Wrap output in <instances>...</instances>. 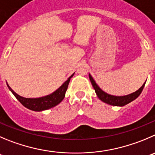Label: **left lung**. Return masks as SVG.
<instances>
[{
  "label": "left lung",
  "mask_w": 155,
  "mask_h": 155,
  "mask_svg": "<svg viewBox=\"0 0 155 155\" xmlns=\"http://www.w3.org/2000/svg\"><path fill=\"white\" fill-rule=\"evenodd\" d=\"M89 78L90 81H91V84H92L93 87L95 90L96 94H97V96L98 97V98L100 99L101 101L109 104V105L116 106V107H123V106L131 103L132 101H135V99L141 94L143 88L145 87V83H146V81H145L138 91H135V92L132 93V94H128V95L125 96H114L107 94L105 91H103V90L97 84V83H96L94 79L92 78L91 74H89Z\"/></svg>",
  "instance_id": "left-lung-1"
}]
</instances>
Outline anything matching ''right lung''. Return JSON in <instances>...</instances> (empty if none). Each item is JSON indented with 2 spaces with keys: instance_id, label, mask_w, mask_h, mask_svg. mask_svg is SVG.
<instances>
[{
  "instance_id": "add662e5",
  "label": "right lung",
  "mask_w": 155,
  "mask_h": 155,
  "mask_svg": "<svg viewBox=\"0 0 155 155\" xmlns=\"http://www.w3.org/2000/svg\"><path fill=\"white\" fill-rule=\"evenodd\" d=\"M74 73L72 74L67 79V81H64L55 91L48 94V95L44 96L42 97H38V98H26V97H21V96L18 95L17 93L14 92L7 83V85L9 90L15 96L16 98L25 107H26L29 110H32V111L40 112L52 108V107L59 104L63 101V99L65 97V93L68 89V87L69 82H70L71 78L74 76Z\"/></svg>"
}]
</instances>
